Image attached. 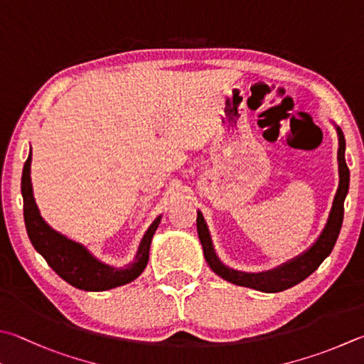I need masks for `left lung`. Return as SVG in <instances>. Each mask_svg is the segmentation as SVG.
Instances as JSON below:
<instances>
[{"label": "left lung", "mask_w": 364, "mask_h": 364, "mask_svg": "<svg viewBox=\"0 0 364 364\" xmlns=\"http://www.w3.org/2000/svg\"><path fill=\"white\" fill-rule=\"evenodd\" d=\"M339 136V149H338V162H339V188L338 193L334 196L333 207L329 211L326 226L323 229L318 239L310 247L307 251H304L294 259L288 261L282 266L275 267L267 272L259 274H247L240 272V270L229 269L228 266L220 261L213 250V243H211V237L208 232L207 223H205L200 211H197V234L203 248L205 261L208 262L210 269L213 270L216 275L221 279L228 280L234 285L253 288L256 291L264 293H279L283 289H288L302 280H306L310 274H314L318 269L320 264L326 259L334 248V243L338 240L342 220H343V200L348 193V183H350V171L346 164V138H343L342 130L336 127Z\"/></svg>", "instance_id": "left-lung-1"}]
</instances>
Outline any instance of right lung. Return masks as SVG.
Returning a JSON list of instances; mask_svg holds the SVG:
<instances>
[{
  "mask_svg": "<svg viewBox=\"0 0 364 364\" xmlns=\"http://www.w3.org/2000/svg\"><path fill=\"white\" fill-rule=\"evenodd\" d=\"M31 151L23 165L22 173V197H23V220L33 247L41 255L52 270L58 277L77 289L84 291H105L116 287L134 282L144 270L149 259V247L161 216L151 224L138 247L135 261L124 269L111 267L95 259L81 243H76L67 237L58 234L46 223L36 207L33 197L31 178H30Z\"/></svg>",
  "mask_w": 364,
  "mask_h": 364,
  "instance_id": "right-lung-1",
  "label": "right lung"
}]
</instances>
